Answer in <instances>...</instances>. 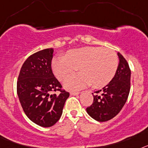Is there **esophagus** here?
<instances>
[{
    "instance_id": "obj_1",
    "label": "esophagus",
    "mask_w": 148,
    "mask_h": 148,
    "mask_svg": "<svg viewBox=\"0 0 148 148\" xmlns=\"http://www.w3.org/2000/svg\"><path fill=\"white\" fill-rule=\"evenodd\" d=\"M71 95H73V96H76V95H78L79 94V92H71Z\"/></svg>"
}]
</instances>
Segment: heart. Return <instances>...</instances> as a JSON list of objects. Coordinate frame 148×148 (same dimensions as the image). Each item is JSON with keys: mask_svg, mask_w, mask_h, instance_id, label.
Returning a JSON list of instances; mask_svg holds the SVG:
<instances>
[{"mask_svg": "<svg viewBox=\"0 0 148 148\" xmlns=\"http://www.w3.org/2000/svg\"><path fill=\"white\" fill-rule=\"evenodd\" d=\"M119 65L114 51L101 47H84L71 50L65 56H56L52 60L53 74L62 80L78 69L80 74L64 81L65 88L79 90L92 85L102 88L111 82Z\"/></svg>", "mask_w": 148, "mask_h": 148, "instance_id": "1", "label": "heart"}]
</instances>
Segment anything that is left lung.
Masks as SVG:
<instances>
[{"label":"left lung","mask_w":148,"mask_h":148,"mask_svg":"<svg viewBox=\"0 0 148 148\" xmlns=\"http://www.w3.org/2000/svg\"><path fill=\"white\" fill-rule=\"evenodd\" d=\"M119 63L116 73L109 84L95 92L94 101L86 112L95 120L103 122L119 113L127 100L130 89L131 71L127 60L118 53Z\"/></svg>","instance_id":"8db88e82"}]
</instances>
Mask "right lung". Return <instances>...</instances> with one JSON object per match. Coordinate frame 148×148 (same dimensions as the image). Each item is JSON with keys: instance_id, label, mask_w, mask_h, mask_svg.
Returning a JSON list of instances; mask_svg holds the SVG:
<instances>
[{"instance_id": "right-lung-1", "label": "right lung", "mask_w": 148, "mask_h": 148, "mask_svg": "<svg viewBox=\"0 0 148 148\" xmlns=\"http://www.w3.org/2000/svg\"><path fill=\"white\" fill-rule=\"evenodd\" d=\"M53 48L42 50L29 56L23 64L17 82V94L28 119L43 127H50L60 120L69 92L51 69ZM60 90V95L52 92Z\"/></svg>"}]
</instances>
